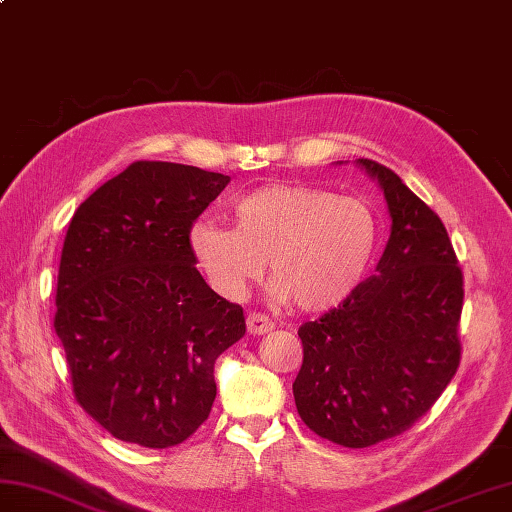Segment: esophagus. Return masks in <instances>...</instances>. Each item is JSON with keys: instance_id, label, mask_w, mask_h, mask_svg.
<instances>
[{"instance_id": "obj_1", "label": "esophagus", "mask_w": 512, "mask_h": 512, "mask_svg": "<svg viewBox=\"0 0 512 512\" xmlns=\"http://www.w3.org/2000/svg\"><path fill=\"white\" fill-rule=\"evenodd\" d=\"M246 328H248V334L259 336V334H266V332L273 330L275 323L270 321L266 314L253 312V314H248V317H246Z\"/></svg>"}]
</instances>
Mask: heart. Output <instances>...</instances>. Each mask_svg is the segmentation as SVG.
<instances>
[{"mask_svg":"<svg viewBox=\"0 0 512 512\" xmlns=\"http://www.w3.org/2000/svg\"><path fill=\"white\" fill-rule=\"evenodd\" d=\"M235 228L198 220L195 264L224 299H242L268 264L273 295L301 310L341 303L363 279L376 248V217L358 198L303 184H270L233 206Z\"/></svg>","mask_w":512,"mask_h":512,"instance_id":"heart-1","label":"heart"}]
</instances>
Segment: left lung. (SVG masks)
I'll use <instances>...</instances> for the list:
<instances>
[{
	"label": "left lung",
	"instance_id": "left-lung-1",
	"mask_svg": "<svg viewBox=\"0 0 512 512\" xmlns=\"http://www.w3.org/2000/svg\"><path fill=\"white\" fill-rule=\"evenodd\" d=\"M391 235L376 275L321 319L299 328L303 363L292 383L301 420L317 436L365 449L405 433L460 367L464 281L440 217L374 160Z\"/></svg>",
	"mask_w": 512,
	"mask_h": 512
}]
</instances>
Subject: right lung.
<instances>
[{
	"mask_svg": "<svg viewBox=\"0 0 512 512\" xmlns=\"http://www.w3.org/2000/svg\"><path fill=\"white\" fill-rule=\"evenodd\" d=\"M231 178L138 160L96 189L65 233L54 332L74 398L123 442L176 447L209 418L217 356L244 310L202 279L189 231Z\"/></svg>",
	"mask_w": 512,
	"mask_h": 512,
	"instance_id": "right-lung-1",
	"label": "right lung"
}]
</instances>
